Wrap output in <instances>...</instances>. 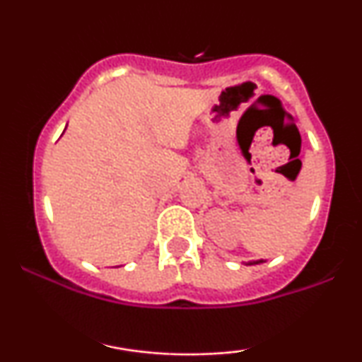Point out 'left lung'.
<instances>
[{
    "label": "left lung",
    "mask_w": 362,
    "mask_h": 362,
    "mask_svg": "<svg viewBox=\"0 0 362 362\" xmlns=\"http://www.w3.org/2000/svg\"><path fill=\"white\" fill-rule=\"evenodd\" d=\"M260 262H264V260H253V262H248V265H253V264H260Z\"/></svg>",
    "instance_id": "1"
}]
</instances>
